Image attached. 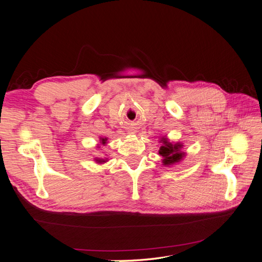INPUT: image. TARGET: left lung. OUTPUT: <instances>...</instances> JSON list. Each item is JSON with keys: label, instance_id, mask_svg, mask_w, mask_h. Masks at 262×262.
Listing matches in <instances>:
<instances>
[{"label": "left lung", "instance_id": "1", "mask_svg": "<svg viewBox=\"0 0 262 262\" xmlns=\"http://www.w3.org/2000/svg\"><path fill=\"white\" fill-rule=\"evenodd\" d=\"M163 144L160 148V155L163 157V164L164 165H171L179 162L181 160V157L184 156V153L181 152V144H171L170 142L167 140H162Z\"/></svg>", "mask_w": 262, "mask_h": 262}]
</instances>
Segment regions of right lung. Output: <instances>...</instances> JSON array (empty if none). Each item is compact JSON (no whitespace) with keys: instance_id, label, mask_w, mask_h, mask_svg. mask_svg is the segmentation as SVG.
Masks as SVG:
<instances>
[{"instance_id":"add662e5","label":"right lung","mask_w":262,"mask_h":262,"mask_svg":"<svg viewBox=\"0 0 262 262\" xmlns=\"http://www.w3.org/2000/svg\"><path fill=\"white\" fill-rule=\"evenodd\" d=\"M101 143L105 144V143H106V139H101ZM96 161H97L98 163H105V162H106V161H104V160H97V158H96Z\"/></svg>"}]
</instances>
